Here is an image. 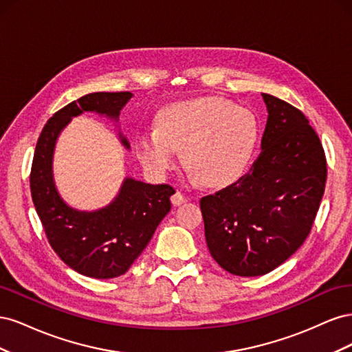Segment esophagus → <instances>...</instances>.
Segmentation results:
<instances>
[{
  "label": "esophagus",
  "mask_w": 352,
  "mask_h": 352,
  "mask_svg": "<svg viewBox=\"0 0 352 352\" xmlns=\"http://www.w3.org/2000/svg\"><path fill=\"white\" fill-rule=\"evenodd\" d=\"M186 201H188V198L182 192H179V190H176V192L172 195V204L173 206H180V204H184V202H186Z\"/></svg>",
  "instance_id": "34e87169"
}]
</instances>
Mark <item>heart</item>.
Listing matches in <instances>:
<instances>
[{"label": "heart", "mask_w": 352, "mask_h": 352, "mask_svg": "<svg viewBox=\"0 0 352 352\" xmlns=\"http://www.w3.org/2000/svg\"><path fill=\"white\" fill-rule=\"evenodd\" d=\"M258 141L254 114L232 102L206 97L167 105L158 113L155 131L136 136V154L157 176L176 164L177 151L201 185L228 186L247 170Z\"/></svg>", "instance_id": "obj_1"}]
</instances>
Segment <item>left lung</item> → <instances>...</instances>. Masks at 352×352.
I'll return each instance as SVG.
<instances>
[{"label":"left lung","instance_id":"8db88e82","mask_svg":"<svg viewBox=\"0 0 352 352\" xmlns=\"http://www.w3.org/2000/svg\"><path fill=\"white\" fill-rule=\"evenodd\" d=\"M261 95L269 116L258 158L235 184L199 201L211 257L245 278L274 270L301 247L327 176L322 142L302 111Z\"/></svg>","mask_w":352,"mask_h":352}]
</instances>
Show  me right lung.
<instances>
[{
	"mask_svg": "<svg viewBox=\"0 0 352 352\" xmlns=\"http://www.w3.org/2000/svg\"><path fill=\"white\" fill-rule=\"evenodd\" d=\"M131 92H94L58 110L42 129L30 170V192L48 242L69 267L95 279L124 274L151 241L160 221L172 208L170 185H150L126 177L119 194L100 210L67 206L52 176V157L61 131L85 111L117 122ZM120 142H129L119 132Z\"/></svg>",
	"mask_w": 352,
	"mask_h": 352,
	"instance_id": "obj_1",
	"label": "right lung"
}]
</instances>
